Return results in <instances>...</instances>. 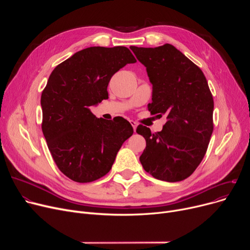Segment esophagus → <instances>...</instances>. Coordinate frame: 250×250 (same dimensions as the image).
Masks as SVG:
<instances>
[{"mask_svg":"<svg viewBox=\"0 0 250 250\" xmlns=\"http://www.w3.org/2000/svg\"><path fill=\"white\" fill-rule=\"evenodd\" d=\"M129 123H130V125H132V126H133V128H134V130L136 132V129H137V123L136 122H134V121H129Z\"/></svg>","mask_w":250,"mask_h":250,"instance_id":"esophagus-1","label":"esophagus"}]
</instances>
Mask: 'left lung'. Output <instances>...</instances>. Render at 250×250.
I'll return each mask as SVG.
<instances>
[{
  "mask_svg": "<svg viewBox=\"0 0 250 250\" xmlns=\"http://www.w3.org/2000/svg\"><path fill=\"white\" fill-rule=\"evenodd\" d=\"M130 49L146 67L153 85L149 111L167 118L161 132L151 133L149 127L138 125L137 133L146 140L140 161L157 179L181 181L200 165L211 140V90L202 70L173 45Z\"/></svg>",
  "mask_w": 250,
  "mask_h": 250,
  "instance_id": "left-lung-1",
  "label": "left lung"
}]
</instances>
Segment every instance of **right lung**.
I'll list each match as a JSON object with an SVG mask.
<instances>
[{
    "mask_svg": "<svg viewBox=\"0 0 250 250\" xmlns=\"http://www.w3.org/2000/svg\"><path fill=\"white\" fill-rule=\"evenodd\" d=\"M137 60L125 46H92L51 72L42 93V128L62 173L85 183L107 174L134 129L124 117L97 118L90 106L108 98L111 77Z\"/></svg>",
    "mask_w": 250,
    "mask_h": 250,
    "instance_id": "obj_1",
    "label": "right lung"
}]
</instances>
